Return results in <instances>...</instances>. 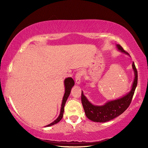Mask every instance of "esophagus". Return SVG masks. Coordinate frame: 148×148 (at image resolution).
<instances>
[{
  "label": "esophagus",
  "mask_w": 148,
  "mask_h": 148,
  "mask_svg": "<svg viewBox=\"0 0 148 148\" xmlns=\"http://www.w3.org/2000/svg\"><path fill=\"white\" fill-rule=\"evenodd\" d=\"M82 76V71H78L75 76V83L77 84H79L81 83V78Z\"/></svg>",
  "instance_id": "obj_1"
}]
</instances>
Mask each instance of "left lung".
Returning <instances> with one entry per match:
<instances>
[{
	"label": "left lung",
	"mask_w": 148,
	"mask_h": 148,
	"mask_svg": "<svg viewBox=\"0 0 148 148\" xmlns=\"http://www.w3.org/2000/svg\"><path fill=\"white\" fill-rule=\"evenodd\" d=\"M115 46L118 51L130 56L119 44H116ZM132 69L135 78L130 91L118 99L107 101L103 105H95L87 99L82 91V102L88 119L95 122H106L118 117L127 110L132 102L138 83V72L134 62L132 64Z\"/></svg>",
	"instance_id": "1"
}]
</instances>
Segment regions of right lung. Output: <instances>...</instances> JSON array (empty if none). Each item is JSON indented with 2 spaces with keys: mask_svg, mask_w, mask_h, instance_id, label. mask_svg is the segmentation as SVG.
<instances>
[{
  "mask_svg": "<svg viewBox=\"0 0 148 148\" xmlns=\"http://www.w3.org/2000/svg\"><path fill=\"white\" fill-rule=\"evenodd\" d=\"M75 85V82L74 80L69 77V78H66L64 80V86H65V93L63 97V99H62V104H61V109H60V114L54 121L53 122H52L51 123L47 125H46V127H51L52 125H55L56 123H57L59 122L61 120V119L63 117V115H64V106L66 103V101L68 99V97L70 95V92H71V89L73 87V86Z\"/></svg>",
  "mask_w": 148,
  "mask_h": 148,
  "instance_id": "add662e5",
  "label": "right lung"
}]
</instances>
